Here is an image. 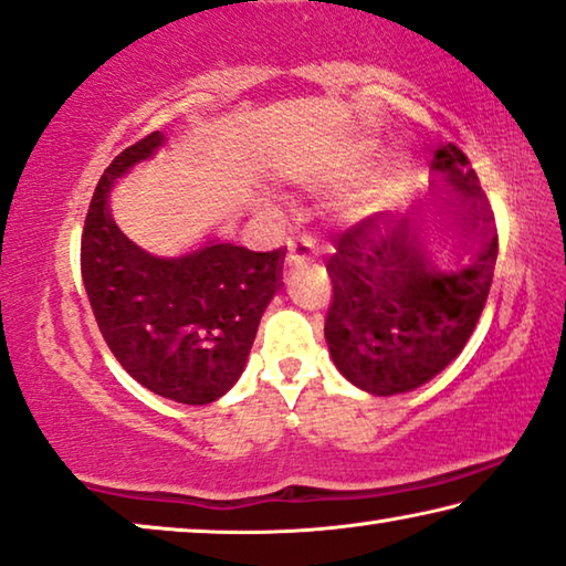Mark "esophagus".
Returning a JSON list of instances; mask_svg holds the SVG:
<instances>
[{"label":"esophagus","instance_id":"1","mask_svg":"<svg viewBox=\"0 0 566 566\" xmlns=\"http://www.w3.org/2000/svg\"><path fill=\"white\" fill-rule=\"evenodd\" d=\"M313 253H315L313 238L310 235L294 238V241L290 243V264H302V261L313 259Z\"/></svg>","mask_w":566,"mask_h":566}]
</instances>
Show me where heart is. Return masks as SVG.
I'll list each match as a JSON object with an SVG mask.
<instances>
[{"instance_id":"1","label":"heart","mask_w":566,"mask_h":566,"mask_svg":"<svg viewBox=\"0 0 566 566\" xmlns=\"http://www.w3.org/2000/svg\"><path fill=\"white\" fill-rule=\"evenodd\" d=\"M392 189H395V174L389 171L381 179H377V185H371L366 192L356 197L352 202V218H366V214L379 210V207L389 200Z\"/></svg>"}]
</instances>
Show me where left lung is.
<instances>
[{
	"mask_svg": "<svg viewBox=\"0 0 566 566\" xmlns=\"http://www.w3.org/2000/svg\"><path fill=\"white\" fill-rule=\"evenodd\" d=\"M433 169L461 192V241L449 269L416 241L410 218L374 212L338 235L328 259L333 297L325 340L333 364L366 392H410L446 369L476 328L497 261V230L464 150L446 143Z\"/></svg>",
	"mask_w": 566,
	"mask_h": 566,
	"instance_id": "obj_1",
	"label": "left lung"
}]
</instances>
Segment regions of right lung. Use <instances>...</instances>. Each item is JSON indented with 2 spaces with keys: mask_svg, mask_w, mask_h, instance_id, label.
Segmentation results:
<instances>
[{
  "mask_svg": "<svg viewBox=\"0 0 566 566\" xmlns=\"http://www.w3.org/2000/svg\"><path fill=\"white\" fill-rule=\"evenodd\" d=\"M150 133L102 174L82 233V280L102 338L150 392L185 405L218 400L241 377L269 300L280 290L284 251L214 243L158 259L127 241L107 192L161 146Z\"/></svg>",
  "mask_w": 566,
  "mask_h": 566,
  "instance_id": "right-lung-1",
  "label": "right lung"
}]
</instances>
